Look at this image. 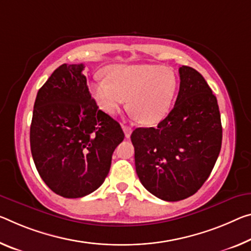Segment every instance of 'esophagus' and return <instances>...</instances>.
Wrapping results in <instances>:
<instances>
[{
    "mask_svg": "<svg viewBox=\"0 0 251 251\" xmlns=\"http://www.w3.org/2000/svg\"><path fill=\"white\" fill-rule=\"evenodd\" d=\"M123 130H124L126 138H129L130 137V134H132V132H133L132 127L127 126V125H123Z\"/></svg>",
    "mask_w": 251,
    "mask_h": 251,
    "instance_id": "obj_1",
    "label": "esophagus"
}]
</instances>
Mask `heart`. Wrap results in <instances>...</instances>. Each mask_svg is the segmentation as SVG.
<instances>
[{
	"label": "heart",
	"instance_id": "heart-1",
	"mask_svg": "<svg viewBox=\"0 0 251 251\" xmlns=\"http://www.w3.org/2000/svg\"><path fill=\"white\" fill-rule=\"evenodd\" d=\"M105 75L90 90L106 114H116L128 98V109L142 124H155L168 115L177 86L172 70L157 65H114Z\"/></svg>",
	"mask_w": 251,
	"mask_h": 251
}]
</instances>
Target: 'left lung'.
Masks as SVG:
<instances>
[{"label": "left lung", "instance_id": "1", "mask_svg": "<svg viewBox=\"0 0 251 251\" xmlns=\"http://www.w3.org/2000/svg\"><path fill=\"white\" fill-rule=\"evenodd\" d=\"M173 109L157 127H138L130 140L144 188L164 201H180L203 185L221 150L217 98L196 69L182 66Z\"/></svg>", "mask_w": 251, "mask_h": 251}]
</instances>
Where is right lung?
<instances>
[{"instance_id":"1","label":"right lung","mask_w":251,"mask_h":251,"mask_svg":"<svg viewBox=\"0 0 251 251\" xmlns=\"http://www.w3.org/2000/svg\"><path fill=\"white\" fill-rule=\"evenodd\" d=\"M85 65L63 63L39 89L30 127L31 153L40 176L63 198L97 190L125 135L91 98Z\"/></svg>"}]
</instances>
